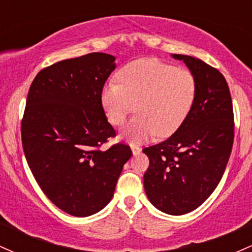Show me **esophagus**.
Listing matches in <instances>:
<instances>
[{
	"instance_id": "1",
	"label": "esophagus",
	"mask_w": 252,
	"mask_h": 252,
	"mask_svg": "<svg viewBox=\"0 0 252 252\" xmlns=\"http://www.w3.org/2000/svg\"><path fill=\"white\" fill-rule=\"evenodd\" d=\"M130 148H131V152H132V154L134 155H137V154H140L141 153V149L140 147H137V146H135V144H131V146H130Z\"/></svg>"
}]
</instances>
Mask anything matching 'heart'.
Here are the masks:
<instances>
[{
  "mask_svg": "<svg viewBox=\"0 0 252 252\" xmlns=\"http://www.w3.org/2000/svg\"><path fill=\"white\" fill-rule=\"evenodd\" d=\"M117 84L106 83L100 105L106 120L120 126L132 110L137 115L122 130L130 143H141L154 135L166 137L185 122L194 104L196 84L186 68L158 59L131 62L117 72Z\"/></svg>",
  "mask_w": 252,
  "mask_h": 252,
  "instance_id": "b5f03b06",
  "label": "heart"
}]
</instances>
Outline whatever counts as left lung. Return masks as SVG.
I'll list each match as a JSON object with an SVG mask.
<instances>
[{"label":"left lung","instance_id":"8db88e82","mask_svg":"<svg viewBox=\"0 0 252 252\" xmlns=\"http://www.w3.org/2000/svg\"><path fill=\"white\" fill-rule=\"evenodd\" d=\"M193 74L196 94L185 122L163 142L144 148L149 167L144 190L167 215L192 212L212 194L222 178L233 144V111L222 74L200 59L172 54Z\"/></svg>","mask_w":252,"mask_h":252}]
</instances>
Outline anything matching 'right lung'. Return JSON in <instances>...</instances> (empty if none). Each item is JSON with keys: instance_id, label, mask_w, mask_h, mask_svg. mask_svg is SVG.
I'll use <instances>...</instances> for the list:
<instances>
[{"instance_id": "obj_1", "label": "right lung", "mask_w": 252, "mask_h": 252, "mask_svg": "<svg viewBox=\"0 0 252 252\" xmlns=\"http://www.w3.org/2000/svg\"><path fill=\"white\" fill-rule=\"evenodd\" d=\"M116 58L90 53L43 68L28 92L22 147L34 178L63 212L89 217L114 196L130 147L102 150L116 135L100 105V91Z\"/></svg>"}]
</instances>
